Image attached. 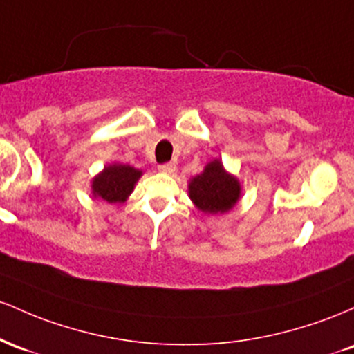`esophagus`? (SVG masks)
Instances as JSON below:
<instances>
[{
    "mask_svg": "<svg viewBox=\"0 0 354 354\" xmlns=\"http://www.w3.org/2000/svg\"><path fill=\"white\" fill-rule=\"evenodd\" d=\"M158 170L164 174H174L176 172V164H172V162H167V164H160L158 165Z\"/></svg>",
    "mask_w": 354,
    "mask_h": 354,
    "instance_id": "34e87169",
    "label": "esophagus"
}]
</instances>
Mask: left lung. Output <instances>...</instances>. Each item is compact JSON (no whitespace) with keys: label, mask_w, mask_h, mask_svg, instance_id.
I'll return each mask as SVG.
<instances>
[{"label":"left lung","mask_w":354,"mask_h":354,"mask_svg":"<svg viewBox=\"0 0 354 354\" xmlns=\"http://www.w3.org/2000/svg\"><path fill=\"white\" fill-rule=\"evenodd\" d=\"M189 197L204 214H224L241 197V184L222 167L219 158L209 162L204 172L189 182Z\"/></svg>","instance_id":"8db88e82"}]
</instances>
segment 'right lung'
<instances>
[{
  "label": "right lung",
  "mask_w": 354,
  "mask_h": 354,
  "mask_svg": "<svg viewBox=\"0 0 354 354\" xmlns=\"http://www.w3.org/2000/svg\"><path fill=\"white\" fill-rule=\"evenodd\" d=\"M142 176V170L125 164H110L98 174L91 182V192L95 197H100L109 204L125 202L132 194L137 180Z\"/></svg>",
  "instance_id": "1"
}]
</instances>
